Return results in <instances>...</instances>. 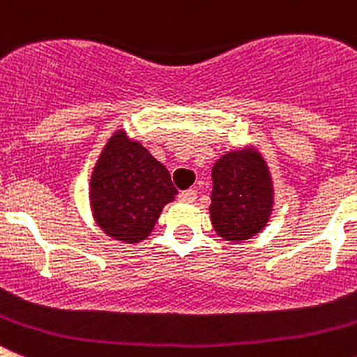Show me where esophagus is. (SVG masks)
Instances as JSON below:
<instances>
[{"label": "esophagus", "instance_id": "1", "mask_svg": "<svg viewBox=\"0 0 357 357\" xmlns=\"http://www.w3.org/2000/svg\"><path fill=\"white\" fill-rule=\"evenodd\" d=\"M178 198H181V202H188V204H193V202L197 200V191H195V189H188V191H182V193L178 195Z\"/></svg>", "mask_w": 357, "mask_h": 357}]
</instances>
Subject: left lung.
<instances>
[{
    "mask_svg": "<svg viewBox=\"0 0 357 357\" xmlns=\"http://www.w3.org/2000/svg\"><path fill=\"white\" fill-rule=\"evenodd\" d=\"M273 207L272 176L254 148L229 151L213 166L211 222L220 238L243 243L266 227Z\"/></svg>",
    "mask_w": 357,
    "mask_h": 357,
    "instance_id": "1",
    "label": "left lung"
}]
</instances>
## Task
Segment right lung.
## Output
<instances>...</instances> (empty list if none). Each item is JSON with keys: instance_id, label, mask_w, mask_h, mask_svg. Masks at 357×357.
Segmentation results:
<instances>
[{"instance_id": "obj_1", "label": "right lung", "mask_w": 357, "mask_h": 357, "mask_svg": "<svg viewBox=\"0 0 357 357\" xmlns=\"http://www.w3.org/2000/svg\"><path fill=\"white\" fill-rule=\"evenodd\" d=\"M91 209L98 227L123 243L150 236L176 189L166 166L123 130L112 134L91 175Z\"/></svg>"}]
</instances>
